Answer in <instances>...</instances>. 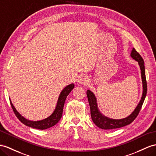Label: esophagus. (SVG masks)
<instances>
[{
  "instance_id": "esophagus-1",
  "label": "esophagus",
  "mask_w": 156,
  "mask_h": 156,
  "mask_svg": "<svg viewBox=\"0 0 156 156\" xmlns=\"http://www.w3.org/2000/svg\"><path fill=\"white\" fill-rule=\"evenodd\" d=\"M88 80H87V78H86V77H82L79 79L78 82L80 83H87Z\"/></svg>"
}]
</instances>
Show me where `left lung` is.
Wrapping results in <instances>:
<instances>
[{
    "instance_id": "8db88e82",
    "label": "left lung",
    "mask_w": 156,
    "mask_h": 156,
    "mask_svg": "<svg viewBox=\"0 0 156 156\" xmlns=\"http://www.w3.org/2000/svg\"><path fill=\"white\" fill-rule=\"evenodd\" d=\"M131 57H133L136 61L138 62V64L140 67L141 70V74H142V83H143V94L141 98V100L138 103L137 107L133 113L125 119H109L107 117L103 116V115L99 112L97 102L96 98H95L94 94L91 92L90 90L87 91V96L88 99L89 104L90 107V113L91 117L92 119L93 122L95 123V125L98 126L100 129L104 130H109V129H118V128H121L126 125H129L136 118L138 115L141 109V107L144 101L145 98L147 94V82L146 79V74H145V66H144V61L138 52L136 51L134 48H133L131 52Z\"/></svg>"
}]
</instances>
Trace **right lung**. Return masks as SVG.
Returning a JSON list of instances; mask_svg holds the SVG:
<instances>
[{"mask_svg": "<svg viewBox=\"0 0 156 156\" xmlns=\"http://www.w3.org/2000/svg\"><path fill=\"white\" fill-rule=\"evenodd\" d=\"M74 85L73 83H71V84L67 86L62 90L61 94L59 95L57 107H56L54 112L51 115V116H49V117L45 119L42 120V121H28V120L26 119L25 118H23L22 115L20 114L16 110L11 101H10L12 108L16 116L17 117V118L23 124H24L25 125L31 128H34V129H37L39 130H44V129H49V128L55 125L56 124L60 121V119H61L62 111H63V107H64V105H65V100L68 96V95H69L70 91L74 89Z\"/></svg>", "mask_w": 156, "mask_h": 156, "instance_id": "obj_1", "label": "right lung"}]
</instances>
